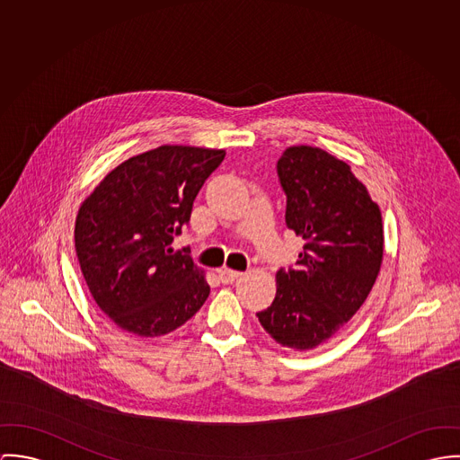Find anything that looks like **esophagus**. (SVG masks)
<instances>
[{"instance_id":"1","label":"esophagus","mask_w":460,"mask_h":460,"mask_svg":"<svg viewBox=\"0 0 460 460\" xmlns=\"http://www.w3.org/2000/svg\"><path fill=\"white\" fill-rule=\"evenodd\" d=\"M243 273L242 271H236V270H231V268H222L218 271V277L224 284H233L236 279H240Z\"/></svg>"}]
</instances>
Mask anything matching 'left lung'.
I'll list each match as a JSON object with an SVG mask.
<instances>
[{"label":"left lung","mask_w":460,"mask_h":460,"mask_svg":"<svg viewBox=\"0 0 460 460\" xmlns=\"http://www.w3.org/2000/svg\"><path fill=\"white\" fill-rule=\"evenodd\" d=\"M277 172L286 224L305 245L296 270H279L275 300L257 319L280 346L308 351L367 300L383 262V218L351 167L321 148L289 146Z\"/></svg>","instance_id":"1"}]
</instances>
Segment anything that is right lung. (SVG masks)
Wrapping results in <instances>:
<instances>
[{
  "label": "right lung",
  "instance_id": "obj_1",
  "mask_svg": "<svg viewBox=\"0 0 460 460\" xmlns=\"http://www.w3.org/2000/svg\"><path fill=\"white\" fill-rule=\"evenodd\" d=\"M224 156L226 150L164 145L121 162L83 201L75 252L95 304L118 328L156 339L205 304V270L171 243Z\"/></svg>",
  "mask_w": 460,
  "mask_h": 460
}]
</instances>
